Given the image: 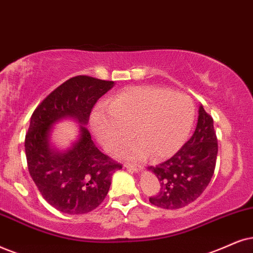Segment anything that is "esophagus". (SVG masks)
<instances>
[{
    "instance_id": "1",
    "label": "esophagus",
    "mask_w": 253,
    "mask_h": 253,
    "mask_svg": "<svg viewBox=\"0 0 253 253\" xmlns=\"http://www.w3.org/2000/svg\"><path fill=\"white\" fill-rule=\"evenodd\" d=\"M125 167H126L127 169H129V170H133V171H139V170H141V168H142L140 165L130 164V162H126V164H125Z\"/></svg>"
}]
</instances>
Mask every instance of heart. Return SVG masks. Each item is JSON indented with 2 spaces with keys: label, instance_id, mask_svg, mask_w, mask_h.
Returning <instances> with one entry per match:
<instances>
[{
  "label": "heart",
  "instance_id": "b5f03b06",
  "mask_svg": "<svg viewBox=\"0 0 253 253\" xmlns=\"http://www.w3.org/2000/svg\"><path fill=\"white\" fill-rule=\"evenodd\" d=\"M195 119L193 100L180 92L158 86H136L125 89L94 114L93 130L108 150L124 145L134 129L139 141L125 152L143 159L174 154L187 139Z\"/></svg>",
  "mask_w": 253,
  "mask_h": 253
}]
</instances>
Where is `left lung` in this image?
Returning <instances> with one entry per match:
<instances>
[{
    "instance_id": "1",
    "label": "left lung",
    "mask_w": 253,
    "mask_h": 253,
    "mask_svg": "<svg viewBox=\"0 0 253 253\" xmlns=\"http://www.w3.org/2000/svg\"><path fill=\"white\" fill-rule=\"evenodd\" d=\"M217 152L212 117L201 105L193 136L167 161L148 167L160 181V191L149 202L164 209H180L197 200L211 181Z\"/></svg>"
}]
</instances>
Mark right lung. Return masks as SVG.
<instances>
[{
    "mask_svg": "<svg viewBox=\"0 0 253 253\" xmlns=\"http://www.w3.org/2000/svg\"><path fill=\"white\" fill-rule=\"evenodd\" d=\"M113 86L114 82L94 77H72L53 89L31 116L24 140L29 174L44 200L64 213L82 215L100 206L110 190L112 175L123 165L103 154L83 126L71 148L52 152L50 128L65 117L87 124L98 99Z\"/></svg>",
    "mask_w": 253,
    "mask_h": 253,
    "instance_id": "obj_1",
    "label": "right lung"
}]
</instances>
